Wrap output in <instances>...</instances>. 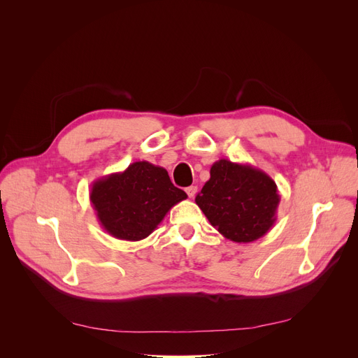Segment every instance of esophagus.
Segmentation results:
<instances>
[{"label": "esophagus", "instance_id": "34e87169", "mask_svg": "<svg viewBox=\"0 0 358 358\" xmlns=\"http://www.w3.org/2000/svg\"><path fill=\"white\" fill-rule=\"evenodd\" d=\"M185 193L189 194V197H190V199H193V197L196 196V193H197V187H196V185H190V187H187V189H185Z\"/></svg>", "mask_w": 358, "mask_h": 358}]
</instances>
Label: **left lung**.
I'll return each instance as SVG.
<instances>
[{
  "mask_svg": "<svg viewBox=\"0 0 358 358\" xmlns=\"http://www.w3.org/2000/svg\"><path fill=\"white\" fill-rule=\"evenodd\" d=\"M280 194L275 181L259 168L219 159L196 204L227 239L248 243L264 236L277 220Z\"/></svg>",
  "mask_w": 358,
  "mask_h": 358,
  "instance_id": "1",
  "label": "left lung"
}]
</instances>
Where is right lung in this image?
Here are the masks:
<instances>
[{"mask_svg": "<svg viewBox=\"0 0 358 358\" xmlns=\"http://www.w3.org/2000/svg\"><path fill=\"white\" fill-rule=\"evenodd\" d=\"M187 194L169 180L166 169L148 161L97 178L90 201L101 228L122 241H141L152 234L171 208Z\"/></svg>", "mask_w": 358, "mask_h": 358, "instance_id": "right-lung-1", "label": "right lung"}]
</instances>
